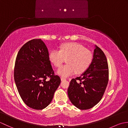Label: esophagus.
I'll return each instance as SVG.
<instances>
[{"label":"esophagus","mask_w":128,"mask_h":128,"mask_svg":"<svg viewBox=\"0 0 128 128\" xmlns=\"http://www.w3.org/2000/svg\"><path fill=\"white\" fill-rule=\"evenodd\" d=\"M66 80V78H62H62H61V80H62V81H64V80Z\"/></svg>","instance_id":"1"}]
</instances>
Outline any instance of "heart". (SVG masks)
<instances>
[{"instance_id":"b5f03b06","label":"heart","mask_w":128,"mask_h":128,"mask_svg":"<svg viewBox=\"0 0 128 128\" xmlns=\"http://www.w3.org/2000/svg\"><path fill=\"white\" fill-rule=\"evenodd\" d=\"M49 59L56 67L60 66L66 59L68 64L60 68L57 73L62 76L68 77L76 72L78 74L85 72L91 64L93 55L82 45L70 42L62 44L59 50H51Z\"/></svg>"}]
</instances>
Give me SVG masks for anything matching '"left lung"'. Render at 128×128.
Listing matches in <instances>:
<instances>
[{"mask_svg": "<svg viewBox=\"0 0 128 128\" xmlns=\"http://www.w3.org/2000/svg\"><path fill=\"white\" fill-rule=\"evenodd\" d=\"M109 80L107 60L101 49L96 46L90 66L80 77L72 78L68 89L70 101L81 110L90 109L104 94Z\"/></svg>", "mask_w": 128, "mask_h": 128, "instance_id": "1", "label": "left lung"}]
</instances>
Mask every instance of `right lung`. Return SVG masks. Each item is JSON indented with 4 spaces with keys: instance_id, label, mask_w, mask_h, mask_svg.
I'll list each match as a JSON object with an SVG mask.
<instances>
[{
    "instance_id": "right-lung-1",
    "label": "right lung",
    "mask_w": 128,
    "mask_h": 128,
    "mask_svg": "<svg viewBox=\"0 0 128 128\" xmlns=\"http://www.w3.org/2000/svg\"><path fill=\"white\" fill-rule=\"evenodd\" d=\"M14 80L24 102L32 109L40 110L50 104L60 84L54 74L45 43L34 39L20 48L16 58ZM50 80H46L48 78Z\"/></svg>"
}]
</instances>
